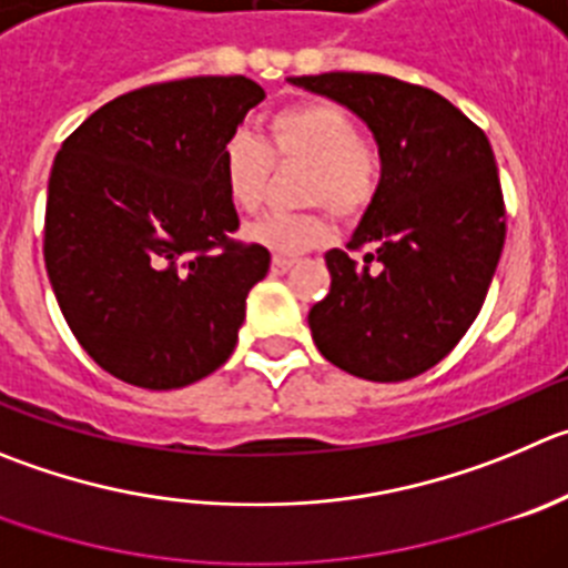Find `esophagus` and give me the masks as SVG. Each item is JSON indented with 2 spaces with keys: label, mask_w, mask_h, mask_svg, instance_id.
I'll list each match as a JSON object with an SVG mask.
<instances>
[{
  "label": "esophagus",
  "mask_w": 568,
  "mask_h": 568,
  "mask_svg": "<svg viewBox=\"0 0 568 568\" xmlns=\"http://www.w3.org/2000/svg\"><path fill=\"white\" fill-rule=\"evenodd\" d=\"M294 266H296L294 257H283V254H274V257H272V272L274 274H285V272H291Z\"/></svg>",
  "instance_id": "34e87169"
}]
</instances>
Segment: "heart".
I'll use <instances>...</instances> for the list:
<instances>
[{
  "mask_svg": "<svg viewBox=\"0 0 568 568\" xmlns=\"http://www.w3.org/2000/svg\"><path fill=\"white\" fill-rule=\"evenodd\" d=\"M268 148L235 134L221 153L226 193L241 212H257L274 164H302L296 201L316 204L336 219H358L381 184V153L362 140L356 116L333 100H300L274 111L266 123ZM248 241L277 254H300L327 237L325 215L302 210L272 215L246 230Z\"/></svg>",
  "mask_w": 568,
  "mask_h": 568,
  "instance_id": "obj_1",
  "label": "heart"
}]
</instances>
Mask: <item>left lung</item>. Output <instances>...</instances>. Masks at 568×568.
<instances>
[{"mask_svg": "<svg viewBox=\"0 0 568 568\" xmlns=\"http://www.w3.org/2000/svg\"><path fill=\"white\" fill-rule=\"evenodd\" d=\"M356 111L381 184L349 252L325 254L331 294L311 336L338 369L409 381L443 362L479 316L505 246V195L485 131L443 94L373 72L288 78Z\"/></svg>", "mask_w": 568, "mask_h": 568, "instance_id": "1", "label": "left lung"}]
</instances>
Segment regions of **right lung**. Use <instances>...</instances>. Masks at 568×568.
<instances>
[{
	"instance_id": "add662e5",
	"label": "right lung",
	"mask_w": 568,
	"mask_h": 568,
	"mask_svg": "<svg viewBox=\"0 0 568 568\" xmlns=\"http://www.w3.org/2000/svg\"><path fill=\"white\" fill-rule=\"evenodd\" d=\"M266 92L243 75L151 83L100 105L52 162L44 266L94 364L142 389L215 373L272 254L241 243L221 153Z\"/></svg>"
}]
</instances>
